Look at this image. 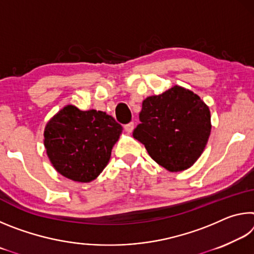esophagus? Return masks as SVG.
Returning a JSON list of instances; mask_svg holds the SVG:
<instances>
[{
    "instance_id": "1",
    "label": "esophagus",
    "mask_w": 254,
    "mask_h": 254,
    "mask_svg": "<svg viewBox=\"0 0 254 254\" xmlns=\"http://www.w3.org/2000/svg\"><path fill=\"white\" fill-rule=\"evenodd\" d=\"M124 130H126L127 133H132L133 130H134V123H127V126H124Z\"/></svg>"
}]
</instances>
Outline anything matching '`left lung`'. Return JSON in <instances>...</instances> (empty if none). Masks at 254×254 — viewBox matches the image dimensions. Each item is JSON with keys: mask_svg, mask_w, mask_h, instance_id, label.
I'll return each mask as SVG.
<instances>
[{"mask_svg": "<svg viewBox=\"0 0 254 254\" xmlns=\"http://www.w3.org/2000/svg\"><path fill=\"white\" fill-rule=\"evenodd\" d=\"M139 118L141 123L133 131V137L170 173L194 165L212 130L208 106L197 94L178 85L145 98Z\"/></svg>", "mask_w": 254, "mask_h": 254, "instance_id": "obj_1", "label": "left lung"}]
</instances>
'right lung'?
I'll return each instance as SVG.
<instances>
[{"instance_id": "obj_1", "label": "right lung", "mask_w": 254, "mask_h": 254, "mask_svg": "<svg viewBox=\"0 0 254 254\" xmlns=\"http://www.w3.org/2000/svg\"><path fill=\"white\" fill-rule=\"evenodd\" d=\"M122 130L105 112L66 105L46 124L47 156L64 177L78 183L93 182L109 163Z\"/></svg>"}]
</instances>
